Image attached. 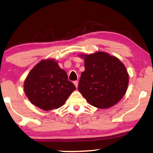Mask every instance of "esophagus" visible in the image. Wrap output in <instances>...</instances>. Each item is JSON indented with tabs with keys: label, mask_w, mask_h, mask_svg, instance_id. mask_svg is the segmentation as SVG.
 Masks as SVG:
<instances>
[{
	"label": "esophagus",
	"mask_w": 153,
	"mask_h": 153,
	"mask_svg": "<svg viewBox=\"0 0 153 153\" xmlns=\"http://www.w3.org/2000/svg\"><path fill=\"white\" fill-rule=\"evenodd\" d=\"M74 84H75V86H76V87L77 88V86H78V81H74Z\"/></svg>",
	"instance_id": "obj_1"
}]
</instances>
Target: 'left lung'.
Instances as JSON below:
<instances>
[{
  "label": "left lung",
  "mask_w": 153,
  "mask_h": 153,
  "mask_svg": "<svg viewBox=\"0 0 153 153\" xmlns=\"http://www.w3.org/2000/svg\"><path fill=\"white\" fill-rule=\"evenodd\" d=\"M84 60L78 90L91 105L105 109L120 101L126 93L129 76L117 57L103 51L79 54Z\"/></svg>",
  "instance_id": "8db88e82"
}]
</instances>
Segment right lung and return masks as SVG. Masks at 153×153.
I'll use <instances>...</instances> for the list:
<instances>
[{
  "instance_id": "add662e5",
  "label": "right lung",
  "mask_w": 153,
  "mask_h": 153,
  "mask_svg": "<svg viewBox=\"0 0 153 153\" xmlns=\"http://www.w3.org/2000/svg\"><path fill=\"white\" fill-rule=\"evenodd\" d=\"M76 89L74 84L68 80L65 71L53 58L38 62L24 82L27 98L34 106L44 111L60 108Z\"/></svg>"
}]
</instances>
